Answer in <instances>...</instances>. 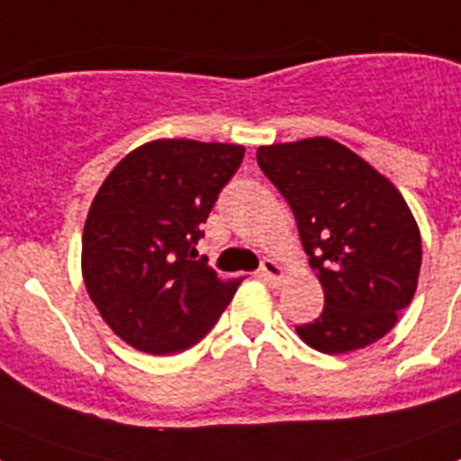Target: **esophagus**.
Instances as JSON below:
<instances>
[{
	"label": "esophagus",
	"mask_w": 461,
	"mask_h": 461,
	"mask_svg": "<svg viewBox=\"0 0 461 461\" xmlns=\"http://www.w3.org/2000/svg\"><path fill=\"white\" fill-rule=\"evenodd\" d=\"M258 276L260 279H266L267 284H279L284 272H281V266L275 258H263V263H260L258 267Z\"/></svg>",
	"instance_id": "obj_1"
}]
</instances>
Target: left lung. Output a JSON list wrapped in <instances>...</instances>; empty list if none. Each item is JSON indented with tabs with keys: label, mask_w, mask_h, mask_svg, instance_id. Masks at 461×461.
Returning <instances> with one entry per match:
<instances>
[{
	"label": "left lung",
	"mask_w": 461,
	"mask_h": 461,
	"mask_svg": "<svg viewBox=\"0 0 461 461\" xmlns=\"http://www.w3.org/2000/svg\"><path fill=\"white\" fill-rule=\"evenodd\" d=\"M260 170L295 214L300 240L325 293L319 319L295 325L321 353L374 344L413 300L420 230L394 185L330 138L258 148Z\"/></svg>",
	"instance_id": "left-lung-1"
}]
</instances>
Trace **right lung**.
I'll use <instances>...</instances> for the list:
<instances>
[{"label": "right lung", "instance_id": "obj_1", "mask_svg": "<svg viewBox=\"0 0 461 461\" xmlns=\"http://www.w3.org/2000/svg\"><path fill=\"white\" fill-rule=\"evenodd\" d=\"M242 157V145L228 142H145L94 195L83 233L85 286L101 319L138 351H185L233 300L240 279H219L207 258L195 261V244Z\"/></svg>", "mask_w": 461, "mask_h": 461}]
</instances>
